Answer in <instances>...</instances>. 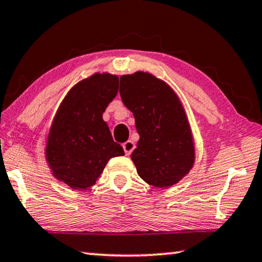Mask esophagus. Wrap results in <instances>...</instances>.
Returning <instances> with one entry per match:
<instances>
[{"label":"esophagus","mask_w":262,"mask_h":262,"mask_svg":"<svg viewBox=\"0 0 262 262\" xmlns=\"http://www.w3.org/2000/svg\"><path fill=\"white\" fill-rule=\"evenodd\" d=\"M122 146H123V149H124V152H125L126 156H130V154L132 153V151H134L135 147H136L135 144H134V141H131V140L125 141V143H124Z\"/></svg>","instance_id":"1"}]
</instances>
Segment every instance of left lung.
<instances>
[{
    "instance_id": "left-lung-1",
    "label": "left lung",
    "mask_w": 262,
    "mask_h": 262,
    "mask_svg": "<svg viewBox=\"0 0 262 262\" xmlns=\"http://www.w3.org/2000/svg\"><path fill=\"white\" fill-rule=\"evenodd\" d=\"M119 94L139 135L131 154L137 173L157 188L179 183L194 166L195 144L177 93L151 73L138 71L121 76Z\"/></svg>"
}]
</instances>
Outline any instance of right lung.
<instances>
[{
	"instance_id": "right-lung-1",
	"label": "right lung",
	"mask_w": 262,
	"mask_h": 262,
	"mask_svg": "<svg viewBox=\"0 0 262 262\" xmlns=\"http://www.w3.org/2000/svg\"><path fill=\"white\" fill-rule=\"evenodd\" d=\"M118 76L94 73L60 103L46 138L45 158L51 173L72 189L85 190L101 177L108 161L124 156L102 115L118 93Z\"/></svg>"
}]
</instances>
